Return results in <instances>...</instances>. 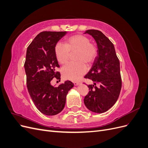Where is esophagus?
<instances>
[{
	"instance_id": "1",
	"label": "esophagus",
	"mask_w": 148,
	"mask_h": 148,
	"mask_svg": "<svg viewBox=\"0 0 148 148\" xmlns=\"http://www.w3.org/2000/svg\"><path fill=\"white\" fill-rule=\"evenodd\" d=\"M73 84H74L75 86H78V85H79L80 84V82H75L73 83Z\"/></svg>"
}]
</instances>
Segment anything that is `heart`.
<instances>
[{
  "label": "heart",
  "instance_id": "heart-1",
  "mask_svg": "<svg viewBox=\"0 0 148 148\" xmlns=\"http://www.w3.org/2000/svg\"><path fill=\"white\" fill-rule=\"evenodd\" d=\"M86 36L76 34L69 38L65 44L57 43L55 46L54 52L57 61L60 64H65L69 61L70 53L77 52L75 63L66 65L62 69L63 77L67 79L77 81L79 79L87 70L86 63L91 65L97 56V48L95 44L89 42Z\"/></svg>",
  "mask_w": 148,
  "mask_h": 148
}]
</instances>
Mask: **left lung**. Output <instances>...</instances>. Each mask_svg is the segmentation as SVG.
Here are the masks:
<instances>
[{"label":"left lung","instance_id":"1","mask_svg":"<svg viewBox=\"0 0 148 148\" xmlns=\"http://www.w3.org/2000/svg\"><path fill=\"white\" fill-rule=\"evenodd\" d=\"M86 33L96 42L97 56L91 70L84 76L94 84L88 85L89 91L84 103L89 110L100 114L110 109L119 98L122 88L120 62L114 44L101 31L89 29L85 31Z\"/></svg>","mask_w":148,"mask_h":148}]
</instances>
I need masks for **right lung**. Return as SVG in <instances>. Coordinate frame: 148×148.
<instances>
[{
  "mask_svg": "<svg viewBox=\"0 0 148 148\" xmlns=\"http://www.w3.org/2000/svg\"><path fill=\"white\" fill-rule=\"evenodd\" d=\"M66 31H43L38 34L27 48L25 62L26 84L34 105L46 115H57L64 109L66 96L74 84L66 81L55 87L51 84L53 78L60 79L56 71L59 67L54 48Z\"/></svg>",
  "mask_w": 148,
  "mask_h": 148,
  "instance_id": "add662e5",
  "label": "right lung"
}]
</instances>
